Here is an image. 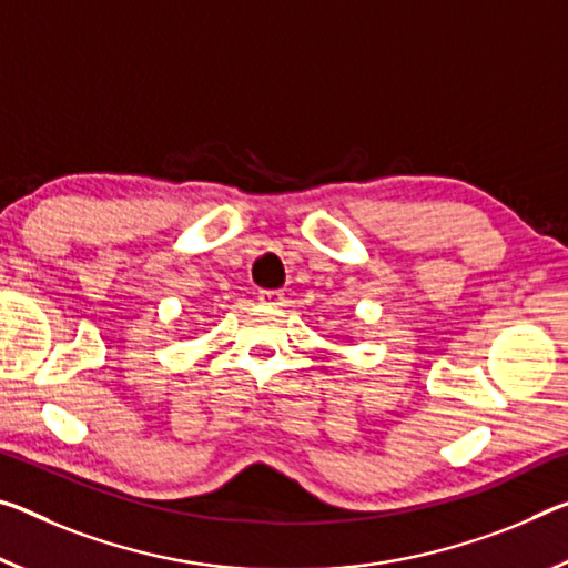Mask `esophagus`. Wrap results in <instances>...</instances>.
Instances as JSON below:
<instances>
[{"label":"esophagus","mask_w":568,"mask_h":568,"mask_svg":"<svg viewBox=\"0 0 568 568\" xmlns=\"http://www.w3.org/2000/svg\"><path fill=\"white\" fill-rule=\"evenodd\" d=\"M257 301L263 305H270V308H281V305H285V293L283 291H260Z\"/></svg>","instance_id":"esophagus-1"}]
</instances>
